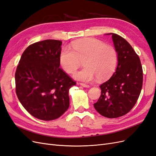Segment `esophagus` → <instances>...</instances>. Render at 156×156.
I'll return each mask as SVG.
<instances>
[{
    "label": "esophagus",
    "mask_w": 156,
    "mask_h": 156,
    "mask_svg": "<svg viewBox=\"0 0 156 156\" xmlns=\"http://www.w3.org/2000/svg\"><path fill=\"white\" fill-rule=\"evenodd\" d=\"M79 84H80V85L82 86V87H84V88H89V87H90V86L88 85V84H87L82 83H79Z\"/></svg>",
    "instance_id": "obj_1"
}]
</instances>
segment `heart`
Segmentation results:
<instances>
[{
  "mask_svg": "<svg viewBox=\"0 0 156 156\" xmlns=\"http://www.w3.org/2000/svg\"><path fill=\"white\" fill-rule=\"evenodd\" d=\"M71 48H64L59 55L60 67L68 73H73L81 60L85 68L75 73L73 77L84 82L109 78L115 72L118 55L113 47L103 41L89 37L73 42Z\"/></svg>",
  "mask_w": 156,
  "mask_h": 156,
  "instance_id": "1",
  "label": "heart"
}]
</instances>
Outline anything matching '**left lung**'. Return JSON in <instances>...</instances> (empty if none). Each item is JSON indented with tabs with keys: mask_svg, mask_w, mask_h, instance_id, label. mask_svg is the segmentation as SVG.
Returning <instances> with one entry per match:
<instances>
[{
	"mask_svg": "<svg viewBox=\"0 0 156 156\" xmlns=\"http://www.w3.org/2000/svg\"><path fill=\"white\" fill-rule=\"evenodd\" d=\"M118 55L115 73L100 86L101 96L94 104L103 116L114 119L129 112L137 101L143 82V73L139 56L124 38L109 33Z\"/></svg>",
	"mask_w": 156,
	"mask_h": 156,
	"instance_id": "1",
	"label": "left lung"
}]
</instances>
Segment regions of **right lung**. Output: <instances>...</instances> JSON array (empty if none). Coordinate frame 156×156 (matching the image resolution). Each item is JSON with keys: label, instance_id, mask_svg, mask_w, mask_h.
<instances>
[{"label": "right lung", "instance_id": "1", "mask_svg": "<svg viewBox=\"0 0 156 156\" xmlns=\"http://www.w3.org/2000/svg\"><path fill=\"white\" fill-rule=\"evenodd\" d=\"M62 43L45 40L29 45L17 67V96L23 107L37 119H58L69 106V90L76 83L59 68Z\"/></svg>", "mask_w": 156, "mask_h": 156}]
</instances>
